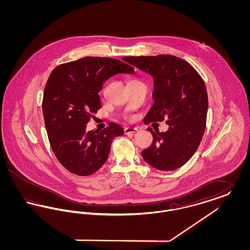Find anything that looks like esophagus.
Returning a JSON list of instances; mask_svg holds the SVG:
<instances>
[{"mask_svg": "<svg viewBox=\"0 0 250 250\" xmlns=\"http://www.w3.org/2000/svg\"><path fill=\"white\" fill-rule=\"evenodd\" d=\"M138 131L137 127H132V126H128V127H125V134H134Z\"/></svg>", "mask_w": 250, "mask_h": 250, "instance_id": "obj_1", "label": "esophagus"}]
</instances>
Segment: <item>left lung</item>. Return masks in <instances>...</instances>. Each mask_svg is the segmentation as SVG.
<instances>
[{"mask_svg":"<svg viewBox=\"0 0 250 250\" xmlns=\"http://www.w3.org/2000/svg\"><path fill=\"white\" fill-rule=\"evenodd\" d=\"M125 61L154 79L155 104L144 123L167 118V132L150 131L152 145L142 152L143 159L159 170L185 165L197 151L205 130L208 95L200 74L185 60L172 55L131 56Z\"/></svg>","mask_w":250,"mask_h":250,"instance_id":"8db88e82","label":"left lung"}]
</instances>
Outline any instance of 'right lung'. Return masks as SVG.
Returning a JSON list of instances; mask_svg holds the SVG:
<instances>
[{"label":"right lung","instance_id":"right-lung-1","mask_svg":"<svg viewBox=\"0 0 250 250\" xmlns=\"http://www.w3.org/2000/svg\"><path fill=\"white\" fill-rule=\"evenodd\" d=\"M117 74L135 70L119 60L84 57L60 64L48 77L42 104L48 141L60 163L74 174L95 173L107 161L113 139L124 135L114 123L103 130H86L101 107L98 93Z\"/></svg>","mask_w":250,"mask_h":250}]
</instances>
